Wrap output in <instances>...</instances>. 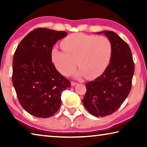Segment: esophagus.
<instances>
[{"mask_svg": "<svg viewBox=\"0 0 147 147\" xmlns=\"http://www.w3.org/2000/svg\"><path fill=\"white\" fill-rule=\"evenodd\" d=\"M77 84H77L76 82H71V86H75L76 85H77Z\"/></svg>", "mask_w": 147, "mask_h": 147, "instance_id": "obj_1", "label": "esophagus"}]
</instances>
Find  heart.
<instances>
[{
    "label": "heart",
    "instance_id": "b5f03b06",
    "mask_svg": "<svg viewBox=\"0 0 147 147\" xmlns=\"http://www.w3.org/2000/svg\"><path fill=\"white\" fill-rule=\"evenodd\" d=\"M63 51L53 49L52 58L58 71L69 76L77 65L80 68L75 76L85 75L93 79L105 70L110 60L112 45L105 36H95L82 33L69 35L61 42Z\"/></svg>",
    "mask_w": 147,
    "mask_h": 147
}]
</instances>
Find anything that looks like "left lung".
I'll use <instances>...</instances> for the list:
<instances>
[{
	"mask_svg": "<svg viewBox=\"0 0 147 147\" xmlns=\"http://www.w3.org/2000/svg\"><path fill=\"white\" fill-rule=\"evenodd\" d=\"M104 34L111 41L112 53L110 62L101 76L86 84L83 99L85 108L91 115L104 117L116 111L130 93L134 63L128 45L112 31Z\"/></svg>",
	"mask_w": 147,
	"mask_h": 147,
	"instance_id": "obj_1",
	"label": "left lung"
}]
</instances>
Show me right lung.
<instances>
[{
    "label": "right lung",
    "instance_id": "right-lung-1",
    "mask_svg": "<svg viewBox=\"0 0 147 147\" xmlns=\"http://www.w3.org/2000/svg\"><path fill=\"white\" fill-rule=\"evenodd\" d=\"M64 31L39 28L24 37L15 52L12 82L22 107L36 117L47 118L61 106V93L71 83L52 62L54 45Z\"/></svg>",
    "mask_w": 147,
    "mask_h": 147
}]
</instances>
